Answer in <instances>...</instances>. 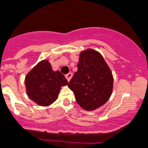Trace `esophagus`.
<instances>
[{"instance_id": "1", "label": "esophagus", "mask_w": 148, "mask_h": 148, "mask_svg": "<svg viewBox=\"0 0 148 148\" xmlns=\"http://www.w3.org/2000/svg\"><path fill=\"white\" fill-rule=\"evenodd\" d=\"M71 77H72V74H71V73H69L68 74H66V78L67 81L68 82L70 81V79H71Z\"/></svg>"}]
</instances>
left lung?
Here are the masks:
<instances>
[{"instance_id": "obj_1", "label": "left lung", "mask_w": 148, "mask_h": 148, "mask_svg": "<svg viewBox=\"0 0 148 148\" xmlns=\"http://www.w3.org/2000/svg\"><path fill=\"white\" fill-rule=\"evenodd\" d=\"M78 70L68 84L79 105L87 111L96 110L110 99L113 77L104 58L92 49L82 51Z\"/></svg>"}]
</instances>
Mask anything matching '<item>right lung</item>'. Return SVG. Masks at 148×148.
Segmentation results:
<instances>
[{
    "instance_id": "add662e5",
    "label": "right lung",
    "mask_w": 148,
    "mask_h": 148,
    "mask_svg": "<svg viewBox=\"0 0 148 148\" xmlns=\"http://www.w3.org/2000/svg\"><path fill=\"white\" fill-rule=\"evenodd\" d=\"M25 84L28 97L46 107L57 99L61 87L68 84V82L60 71H53L50 63L44 60L26 75Z\"/></svg>"
}]
</instances>
